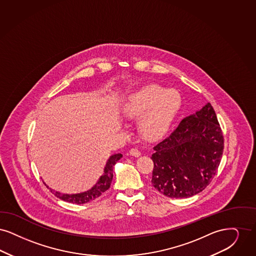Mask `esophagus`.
Instances as JSON below:
<instances>
[{"mask_svg":"<svg viewBox=\"0 0 256 256\" xmlns=\"http://www.w3.org/2000/svg\"><path fill=\"white\" fill-rule=\"evenodd\" d=\"M130 155L134 156H140L142 155V153H140V151L138 149H136V148H132V149L130 150Z\"/></svg>","mask_w":256,"mask_h":256,"instance_id":"34e87169","label":"esophagus"}]
</instances>
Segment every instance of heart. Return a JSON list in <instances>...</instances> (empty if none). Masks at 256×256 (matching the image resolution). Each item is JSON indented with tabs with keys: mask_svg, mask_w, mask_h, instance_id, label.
<instances>
[{
	"mask_svg": "<svg viewBox=\"0 0 256 256\" xmlns=\"http://www.w3.org/2000/svg\"><path fill=\"white\" fill-rule=\"evenodd\" d=\"M182 103L178 90L147 84L127 96L122 103V112L128 120H140V130L146 138L156 140L167 133Z\"/></svg>",
	"mask_w": 256,
	"mask_h": 256,
	"instance_id": "heart-1",
	"label": "heart"
}]
</instances>
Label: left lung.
Returning a JSON list of instances; mask_svg holds the SVG:
<instances>
[{
    "instance_id": "left-lung-1",
    "label": "left lung",
    "mask_w": 256,
    "mask_h": 256,
    "mask_svg": "<svg viewBox=\"0 0 256 256\" xmlns=\"http://www.w3.org/2000/svg\"><path fill=\"white\" fill-rule=\"evenodd\" d=\"M153 149L151 182L158 192L176 199L202 192L215 176L224 150L222 130L212 104L184 118Z\"/></svg>"
}]
</instances>
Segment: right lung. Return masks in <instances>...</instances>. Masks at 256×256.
<instances>
[{"label": "right lung", "instance_id": "right-lung-1", "mask_svg": "<svg viewBox=\"0 0 256 256\" xmlns=\"http://www.w3.org/2000/svg\"><path fill=\"white\" fill-rule=\"evenodd\" d=\"M122 158V154H114L112 155L108 158L105 167H104V171L103 174L100 176V178L98 180V182H96V184L90 188L87 191L81 192V193H76V194H66V193H61L59 191H56L54 189L50 188L48 186H46V188L50 190V192L52 194L56 195V197L59 198L60 200H65L68 202H72V204H86L89 202L90 200H94L96 198H98L102 193H104L105 191H107L110 186H111L112 180V169L114 166Z\"/></svg>", "mask_w": 256, "mask_h": 256}]
</instances>
